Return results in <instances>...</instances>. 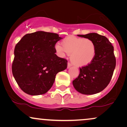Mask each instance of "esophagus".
<instances>
[{"mask_svg":"<svg viewBox=\"0 0 127 127\" xmlns=\"http://www.w3.org/2000/svg\"><path fill=\"white\" fill-rule=\"evenodd\" d=\"M72 64L70 63H67V68H70L71 66H72Z\"/></svg>","mask_w":127,"mask_h":127,"instance_id":"esophagus-1","label":"esophagus"}]
</instances>
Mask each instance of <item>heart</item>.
<instances>
[{"label": "heart", "instance_id": "heart-1", "mask_svg": "<svg viewBox=\"0 0 127 127\" xmlns=\"http://www.w3.org/2000/svg\"><path fill=\"white\" fill-rule=\"evenodd\" d=\"M61 45H55L57 54L62 57L70 55V60L78 66L88 65L95 59L97 48L91 39L71 36L63 39Z\"/></svg>", "mask_w": 127, "mask_h": 127}]
</instances>
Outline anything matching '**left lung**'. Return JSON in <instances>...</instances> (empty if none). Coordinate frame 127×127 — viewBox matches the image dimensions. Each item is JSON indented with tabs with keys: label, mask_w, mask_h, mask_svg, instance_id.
Segmentation results:
<instances>
[{
	"label": "left lung",
	"mask_w": 127,
	"mask_h": 127,
	"mask_svg": "<svg viewBox=\"0 0 127 127\" xmlns=\"http://www.w3.org/2000/svg\"><path fill=\"white\" fill-rule=\"evenodd\" d=\"M78 36L93 40L97 51L94 60L79 68V75L73 81V85L76 91L83 94L91 95L100 93L108 85L116 66L113 46L107 37L97 33Z\"/></svg>",
	"instance_id": "8db88e82"
}]
</instances>
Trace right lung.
Listing matches in <instances>:
<instances>
[{
  "instance_id": "obj_1",
  "label": "right lung",
  "mask_w": 127,
  "mask_h": 127,
  "mask_svg": "<svg viewBox=\"0 0 127 127\" xmlns=\"http://www.w3.org/2000/svg\"><path fill=\"white\" fill-rule=\"evenodd\" d=\"M62 38L42 31L26 34L15 45L13 76L20 88L29 95L46 93L55 76L67 67V61L55 54V46Z\"/></svg>"
}]
</instances>
